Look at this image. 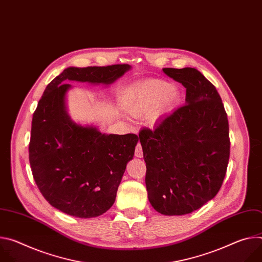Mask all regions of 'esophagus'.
<instances>
[{"label": "esophagus", "mask_w": 262, "mask_h": 262, "mask_svg": "<svg viewBox=\"0 0 262 262\" xmlns=\"http://www.w3.org/2000/svg\"><path fill=\"white\" fill-rule=\"evenodd\" d=\"M135 157L136 158H142L143 157V150H142V146L140 143H138L136 150H135Z\"/></svg>", "instance_id": "obj_1"}]
</instances>
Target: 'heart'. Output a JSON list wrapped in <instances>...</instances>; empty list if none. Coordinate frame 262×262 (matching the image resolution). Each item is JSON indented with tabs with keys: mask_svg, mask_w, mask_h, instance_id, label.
I'll return each instance as SVG.
<instances>
[{
	"mask_svg": "<svg viewBox=\"0 0 262 262\" xmlns=\"http://www.w3.org/2000/svg\"><path fill=\"white\" fill-rule=\"evenodd\" d=\"M178 99V91L162 80H148L133 86L125 94L123 105L135 117L148 114L160 116L172 107Z\"/></svg>",
	"mask_w": 262,
	"mask_h": 262,
	"instance_id": "obj_1",
	"label": "heart"
}]
</instances>
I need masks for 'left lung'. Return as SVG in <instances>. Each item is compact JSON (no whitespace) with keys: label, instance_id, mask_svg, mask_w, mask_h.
Listing matches in <instances>:
<instances>
[{"label":"left lung","instance_id":"8db88e82","mask_svg":"<svg viewBox=\"0 0 262 262\" xmlns=\"http://www.w3.org/2000/svg\"><path fill=\"white\" fill-rule=\"evenodd\" d=\"M186 88L185 103L139 139L146 163V190L165 215L191 213L220 191L230 155L227 114L215 87L192 67L163 68Z\"/></svg>","mask_w":262,"mask_h":262}]
</instances>
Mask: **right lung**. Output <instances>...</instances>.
<instances>
[{
  "instance_id": "1",
  "label": "right lung",
  "mask_w": 262,
  "mask_h": 262,
  "mask_svg": "<svg viewBox=\"0 0 262 262\" xmlns=\"http://www.w3.org/2000/svg\"><path fill=\"white\" fill-rule=\"evenodd\" d=\"M128 64L68 67L46 88L33 114L29 160L34 180L47 201L82 219L104 213L114 204L137 135L101 133L68 114L69 81L108 87L130 70Z\"/></svg>"
}]
</instances>
